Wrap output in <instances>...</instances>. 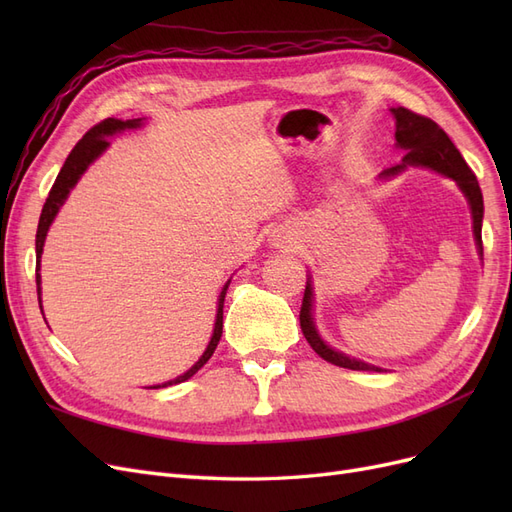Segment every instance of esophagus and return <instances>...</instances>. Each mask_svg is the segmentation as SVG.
Wrapping results in <instances>:
<instances>
[{
	"label": "esophagus",
	"instance_id": "1",
	"mask_svg": "<svg viewBox=\"0 0 512 512\" xmlns=\"http://www.w3.org/2000/svg\"><path fill=\"white\" fill-rule=\"evenodd\" d=\"M271 237H273L271 241H273V245H275V247H290V243H292L290 235H286L284 230H275Z\"/></svg>",
	"mask_w": 512,
	"mask_h": 512
}]
</instances>
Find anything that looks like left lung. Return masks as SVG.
<instances>
[{"label": "left lung", "mask_w": 512, "mask_h": 512, "mask_svg": "<svg viewBox=\"0 0 512 512\" xmlns=\"http://www.w3.org/2000/svg\"><path fill=\"white\" fill-rule=\"evenodd\" d=\"M391 113L395 115V121H397V130H395L397 145L401 149H406V156L401 158V164L386 168L382 177H393L401 173L406 166H425L455 179L461 192L470 200L474 237H476L480 254H483V237H480V226H483V194H480V185L472 173V168L466 164V160L461 158L459 149L453 145L451 138H448V134L438 126L436 121L418 113H412L410 108H404V106L391 108ZM299 320H301V331L307 339V344L312 346L314 352L322 356L324 361H329L337 367L354 369V371H380V367L350 359V356L337 352L322 342L312 320V284L309 282L305 286Z\"/></svg>", "instance_id": "left-lung-1"}]
</instances>
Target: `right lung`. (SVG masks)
<instances>
[{
  "instance_id": "obj_1",
  "label": "right lung",
  "mask_w": 512,
  "mask_h": 512,
  "mask_svg": "<svg viewBox=\"0 0 512 512\" xmlns=\"http://www.w3.org/2000/svg\"><path fill=\"white\" fill-rule=\"evenodd\" d=\"M141 126V119H128V121H121V119H113L108 117L100 123H96L94 128H91L79 143L74 145V149L70 151V156L66 158L64 166H61L59 175L53 183V188L49 192V198H46V203L42 207V213H40V222H38V232H36V286H38V303H40V256H42V245H44V239H46V232H49V226L51 222L55 220V215L59 211V207L64 205L66 196L70 194V190L76 185V181L81 179V175L87 170V166L94 162L100 153L108 147V136H113L115 132L119 130H126V128H138ZM230 282H226V286L222 288V294H220V301H218V316H215V329H213V337L211 342L205 350V354L200 356L198 363L185 371L183 376L170 380L162 386H170V384H179L183 380L192 378L196 371L203 367L211 356L215 352V348H218V342L222 337V327H224V297H226V288H228ZM151 389H160V386H151Z\"/></svg>"
}]
</instances>
